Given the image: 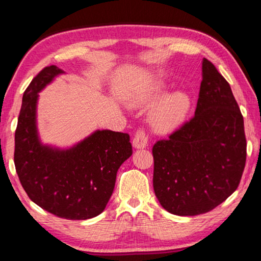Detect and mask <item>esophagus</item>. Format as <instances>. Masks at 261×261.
I'll return each mask as SVG.
<instances>
[{
    "mask_svg": "<svg viewBox=\"0 0 261 261\" xmlns=\"http://www.w3.org/2000/svg\"><path fill=\"white\" fill-rule=\"evenodd\" d=\"M147 141H148V138L147 136L145 135V132L143 130H138L135 134L134 140H132V146L137 149L145 148L147 146Z\"/></svg>",
    "mask_w": 261,
    "mask_h": 261,
    "instance_id": "esophagus-1",
    "label": "esophagus"
}]
</instances>
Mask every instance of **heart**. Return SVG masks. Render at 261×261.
I'll use <instances>...</instances> for the list:
<instances>
[{
  "label": "heart",
  "instance_id": "1",
  "mask_svg": "<svg viewBox=\"0 0 261 261\" xmlns=\"http://www.w3.org/2000/svg\"><path fill=\"white\" fill-rule=\"evenodd\" d=\"M162 82L151 83L135 90L127 95V105L131 107L145 108L155 103L148 110V123L152 129L159 134H167L177 129L187 121L191 110V96L183 90L168 92L159 98L165 91Z\"/></svg>",
  "mask_w": 261,
  "mask_h": 261
}]
</instances>
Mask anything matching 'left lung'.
Segmentation results:
<instances>
[{"instance_id":"left-lung-1","label":"left lung","mask_w":261,"mask_h":261,"mask_svg":"<svg viewBox=\"0 0 261 261\" xmlns=\"http://www.w3.org/2000/svg\"><path fill=\"white\" fill-rule=\"evenodd\" d=\"M194 117L153 146V188L166 211L210 212L235 192L246 160L244 121L230 85L202 60Z\"/></svg>"}]
</instances>
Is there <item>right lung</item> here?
<instances>
[{
  "mask_svg": "<svg viewBox=\"0 0 261 261\" xmlns=\"http://www.w3.org/2000/svg\"><path fill=\"white\" fill-rule=\"evenodd\" d=\"M47 67L26 88L15 134V166L30 199L68 220H87L102 213L112 197L118 168L132 154L130 136L95 130L70 147L43 144L39 137V93L60 74Z\"/></svg>",
  "mask_w": 261,
  "mask_h": 261,
  "instance_id": "obj_1",
  "label": "right lung"
}]
</instances>
